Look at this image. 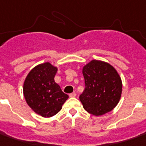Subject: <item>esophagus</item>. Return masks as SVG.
<instances>
[{"mask_svg": "<svg viewBox=\"0 0 146 146\" xmlns=\"http://www.w3.org/2000/svg\"><path fill=\"white\" fill-rule=\"evenodd\" d=\"M76 96H77V94H76V93L69 94V97H71V98H74V97H76Z\"/></svg>", "mask_w": 146, "mask_h": 146, "instance_id": "obj_1", "label": "esophagus"}]
</instances>
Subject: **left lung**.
Instances as JSON below:
<instances>
[{"label":"left lung","mask_w":146,"mask_h":146,"mask_svg":"<svg viewBox=\"0 0 146 146\" xmlns=\"http://www.w3.org/2000/svg\"><path fill=\"white\" fill-rule=\"evenodd\" d=\"M85 90L80 95L84 109L95 116L113 110L122 93V81L110 64L93 60L82 68Z\"/></svg>","instance_id":"obj_1"}]
</instances>
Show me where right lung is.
Segmentation results:
<instances>
[{
    "label": "right lung",
    "mask_w": 146,
    "mask_h": 146,
    "mask_svg": "<svg viewBox=\"0 0 146 146\" xmlns=\"http://www.w3.org/2000/svg\"><path fill=\"white\" fill-rule=\"evenodd\" d=\"M57 68L46 62L33 68L23 84V94L28 106L43 117L57 114L68 99V94L55 82Z\"/></svg>",
    "instance_id": "add662e5"
}]
</instances>
